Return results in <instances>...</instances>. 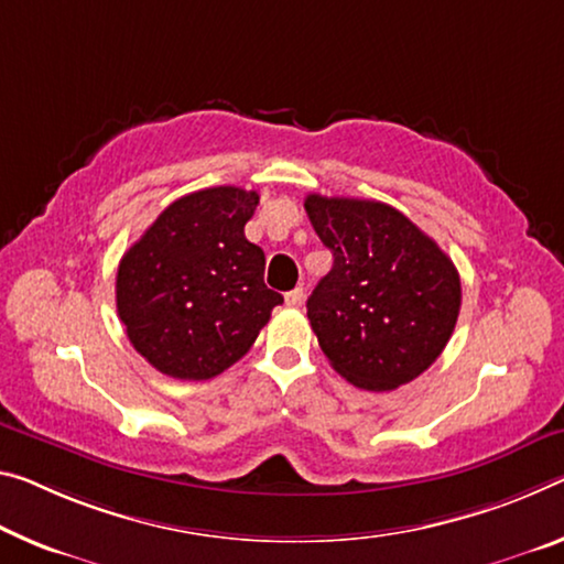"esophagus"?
I'll use <instances>...</instances> for the list:
<instances>
[{
  "label": "esophagus",
  "mask_w": 564,
  "mask_h": 564,
  "mask_svg": "<svg viewBox=\"0 0 564 564\" xmlns=\"http://www.w3.org/2000/svg\"><path fill=\"white\" fill-rule=\"evenodd\" d=\"M303 299H306V291H303L301 285H299V289L285 293V303H289V306H301Z\"/></svg>",
  "instance_id": "esophagus-1"
}]
</instances>
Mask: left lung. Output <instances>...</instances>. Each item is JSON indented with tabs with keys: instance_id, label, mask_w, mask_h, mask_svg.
<instances>
[{
	"instance_id": "1",
	"label": "left lung",
	"mask_w": 564,
	"mask_h": 564,
	"mask_svg": "<svg viewBox=\"0 0 564 564\" xmlns=\"http://www.w3.org/2000/svg\"><path fill=\"white\" fill-rule=\"evenodd\" d=\"M303 205L334 253L306 303L321 351L359 389L414 381L457 326L462 283L452 258L387 203L314 193Z\"/></svg>"
}]
</instances>
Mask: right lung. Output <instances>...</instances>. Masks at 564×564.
I'll return each instance as SVG.
<instances>
[{
    "instance_id": "obj_1",
    "label": "right lung",
    "mask_w": 564,
    "mask_h": 564,
    "mask_svg": "<svg viewBox=\"0 0 564 564\" xmlns=\"http://www.w3.org/2000/svg\"><path fill=\"white\" fill-rule=\"evenodd\" d=\"M256 205L258 193L236 185L183 195L122 256L118 316L135 351L165 377H218L283 303L263 283V250L246 238Z\"/></svg>"
}]
</instances>
